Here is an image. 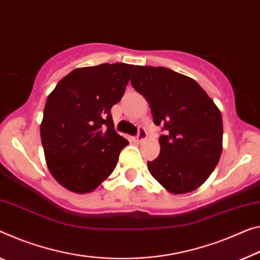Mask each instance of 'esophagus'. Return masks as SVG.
<instances>
[{
    "mask_svg": "<svg viewBox=\"0 0 260 260\" xmlns=\"http://www.w3.org/2000/svg\"><path fill=\"white\" fill-rule=\"evenodd\" d=\"M146 136H147V134H146L145 127L138 126V133H137V136L135 137V142H137V143L143 142L144 139L146 138Z\"/></svg>",
    "mask_w": 260,
    "mask_h": 260,
    "instance_id": "1",
    "label": "esophagus"
}]
</instances>
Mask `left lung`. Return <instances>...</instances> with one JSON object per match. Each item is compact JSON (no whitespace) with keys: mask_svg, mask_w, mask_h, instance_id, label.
Returning a JSON list of instances; mask_svg holds the SVG:
<instances>
[{"mask_svg":"<svg viewBox=\"0 0 260 260\" xmlns=\"http://www.w3.org/2000/svg\"><path fill=\"white\" fill-rule=\"evenodd\" d=\"M131 85L161 125L160 153L147 161L150 173L173 194L197 189L222 152L221 111L195 80L165 67L136 66Z\"/></svg>","mask_w":260,"mask_h":260,"instance_id":"1","label":"left lung"}]
</instances>
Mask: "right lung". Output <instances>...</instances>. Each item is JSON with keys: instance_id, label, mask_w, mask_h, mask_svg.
Segmentation results:
<instances>
[{"instance_id": "1", "label": "right lung", "mask_w": 260, "mask_h": 260, "mask_svg": "<svg viewBox=\"0 0 260 260\" xmlns=\"http://www.w3.org/2000/svg\"><path fill=\"white\" fill-rule=\"evenodd\" d=\"M134 65L101 63L73 70L46 100L41 137L47 167L61 186L88 193L105 181L129 142L114 129Z\"/></svg>"}]
</instances>
